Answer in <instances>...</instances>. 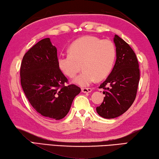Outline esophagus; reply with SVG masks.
<instances>
[{
	"label": "esophagus",
	"mask_w": 159,
	"mask_h": 159,
	"mask_svg": "<svg viewBox=\"0 0 159 159\" xmlns=\"http://www.w3.org/2000/svg\"><path fill=\"white\" fill-rule=\"evenodd\" d=\"M92 91L91 88H82V92L84 93H89Z\"/></svg>",
	"instance_id": "esophagus-1"
}]
</instances>
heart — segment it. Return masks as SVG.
<instances>
[{
    "label": "heart",
    "mask_w": 159,
    "mask_h": 159,
    "mask_svg": "<svg viewBox=\"0 0 159 159\" xmlns=\"http://www.w3.org/2000/svg\"><path fill=\"white\" fill-rule=\"evenodd\" d=\"M69 51L60 54L58 67L62 73L70 78L74 77L83 67L84 71L74 80L82 87L89 85L96 79L101 80L107 77L116 57L113 41L93 36H84L75 40Z\"/></svg>",
    "instance_id": "b5f03b06"
}]
</instances>
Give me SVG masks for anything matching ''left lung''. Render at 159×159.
Returning <instances> with one entry per match:
<instances>
[{
  "instance_id": "8db88e82",
  "label": "left lung",
  "mask_w": 159,
  "mask_h": 159,
  "mask_svg": "<svg viewBox=\"0 0 159 159\" xmlns=\"http://www.w3.org/2000/svg\"><path fill=\"white\" fill-rule=\"evenodd\" d=\"M116 61L113 70L100 85L106 97L97 107L104 118H114L128 110L136 98L139 82V62L132 48L118 35L115 36Z\"/></svg>"
}]
</instances>
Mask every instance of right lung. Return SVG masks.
Returning a JSON list of instances; mask_svg holds the SVG:
<instances>
[{"label": "right lung", "mask_w": 159, "mask_h": 159, "mask_svg": "<svg viewBox=\"0 0 159 159\" xmlns=\"http://www.w3.org/2000/svg\"><path fill=\"white\" fill-rule=\"evenodd\" d=\"M20 82L31 105L41 116L61 120L70 111L74 98L81 92L60 70L57 48L46 38L34 45L23 57Z\"/></svg>", "instance_id": "add662e5"}]
</instances>
